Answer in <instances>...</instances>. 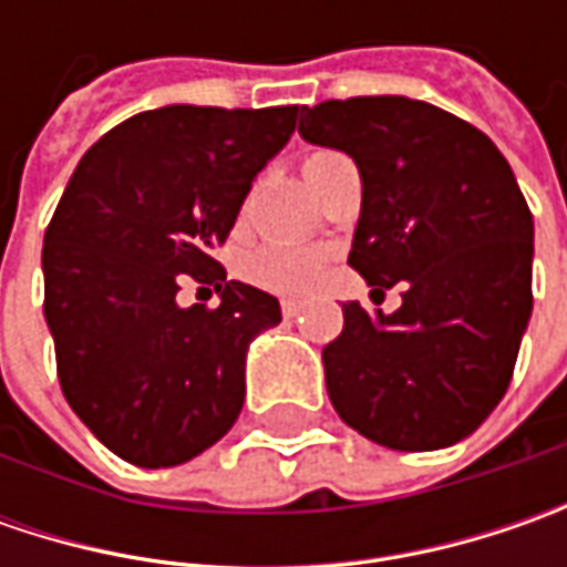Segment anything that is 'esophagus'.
<instances>
[{"instance_id":"obj_1","label":"esophagus","mask_w":567,"mask_h":567,"mask_svg":"<svg viewBox=\"0 0 567 567\" xmlns=\"http://www.w3.org/2000/svg\"><path fill=\"white\" fill-rule=\"evenodd\" d=\"M280 312H284V318H296L299 312H302V302H296V299H284V302H280Z\"/></svg>"}]
</instances>
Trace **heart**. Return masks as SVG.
Wrapping results in <instances>:
<instances>
[{
  "instance_id": "obj_1",
  "label": "heart",
  "mask_w": 567,
  "mask_h": 567,
  "mask_svg": "<svg viewBox=\"0 0 567 567\" xmlns=\"http://www.w3.org/2000/svg\"><path fill=\"white\" fill-rule=\"evenodd\" d=\"M347 164L350 161L338 151H312L302 157V179L316 195H321L331 183V176ZM324 271H328V251L312 249V246H287V243L258 246L243 261V277L251 287L274 296L316 293Z\"/></svg>"
}]
</instances>
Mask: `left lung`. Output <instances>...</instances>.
Masks as SVG:
<instances>
[{
  "label": "left lung",
  "instance_id": "left-lung-1",
  "mask_svg": "<svg viewBox=\"0 0 567 567\" xmlns=\"http://www.w3.org/2000/svg\"><path fill=\"white\" fill-rule=\"evenodd\" d=\"M299 135L353 157L362 210L350 268L403 306H343L321 353L340 420L394 451L467 439L505 398L534 312V214L502 151L410 97L302 106Z\"/></svg>",
  "mask_w": 567,
  "mask_h": 567
}]
</instances>
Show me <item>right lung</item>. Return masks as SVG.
Listing matches in <instances>:
<instances>
[{"label": "right lung", "instance_id": "right-lung-1", "mask_svg": "<svg viewBox=\"0 0 567 567\" xmlns=\"http://www.w3.org/2000/svg\"><path fill=\"white\" fill-rule=\"evenodd\" d=\"M299 106L173 103L110 128L75 166L43 236V316L69 406L135 467H176L227 435L246 350L280 302L227 280L224 246L251 179L290 142ZM186 276L214 310L175 302Z\"/></svg>", "mask_w": 567, "mask_h": 567}]
</instances>
